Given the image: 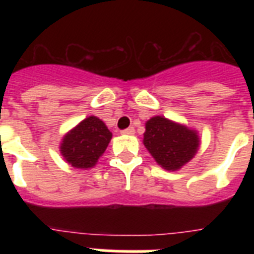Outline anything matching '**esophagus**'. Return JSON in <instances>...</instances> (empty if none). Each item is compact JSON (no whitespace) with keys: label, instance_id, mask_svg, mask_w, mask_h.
<instances>
[{"label":"esophagus","instance_id":"obj_1","mask_svg":"<svg viewBox=\"0 0 254 254\" xmlns=\"http://www.w3.org/2000/svg\"><path fill=\"white\" fill-rule=\"evenodd\" d=\"M123 134H127V135H131L134 134V127H127L125 130H123Z\"/></svg>","mask_w":254,"mask_h":254}]
</instances>
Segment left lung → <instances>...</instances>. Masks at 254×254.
<instances>
[{
	"mask_svg": "<svg viewBox=\"0 0 254 254\" xmlns=\"http://www.w3.org/2000/svg\"><path fill=\"white\" fill-rule=\"evenodd\" d=\"M145 127L143 145L155 162L169 171H177L190 162L200 145L196 130L163 116L151 117Z\"/></svg>",
	"mask_w": 254,
	"mask_h": 254,
	"instance_id": "8db88e82",
	"label": "left lung"
}]
</instances>
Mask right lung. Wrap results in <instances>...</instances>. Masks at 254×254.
<instances>
[{"label":"right lung","mask_w":254,"mask_h":254,"mask_svg":"<svg viewBox=\"0 0 254 254\" xmlns=\"http://www.w3.org/2000/svg\"><path fill=\"white\" fill-rule=\"evenodd\" d=\"M112 133L96 116H89L63 137L61 154L75 169H91L111 142Z\"/></svg>","instance_id":"1"}]
</instances>
